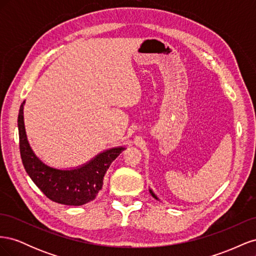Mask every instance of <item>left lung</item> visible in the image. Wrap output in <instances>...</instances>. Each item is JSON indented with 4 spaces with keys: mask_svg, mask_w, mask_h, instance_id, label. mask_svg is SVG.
Here are the masks:
<instances>
[{
    "mask_svg": "<svg viewBox=\"0 0 256 256\" xmlns=\"http://www.w3.org/2000/svg\"><path fill=\"white\" fill-rule=\"evenodd\" d=\"M150 194H152V196H154V198H156L157 200H159V198H157V196H156V194H154V191H152V189H150Z\"/></svg>",
    "mask_w": 256,
    "mask_h": 256,
    "instance_id": "8db88e82",
    "label": "left lung"
}]
</instances>
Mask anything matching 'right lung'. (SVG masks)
Masks as SVG:
<instances>
[{
  "label": "right lung",
  "instance_id": "1",
  "mask_svg": "<svg viewBox=\"0 0 256 256\" xmlns=\"http://www.w3.org/2000/svg\"><path fill=\"white\" fill-rule=\"evenodd\" d=\"M24 104H21L18 115L19 144L22 164L30 180L46 196L58 204L81 206L95 200L102 189L108 168L126 147H112L74 168H52L38 158L30 146L23 118Z\"/></svg>",
  "mask_w": 256,
  "mask_h": 256
}]
</instances>
